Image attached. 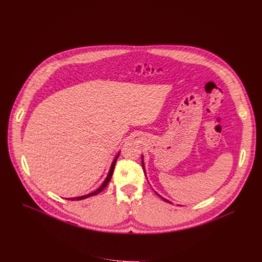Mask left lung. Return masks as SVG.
<instances>
[{
	"label": "left lung",
	"instance_id": "1",
	"mask_svg": "<svg viewBox=\"0 0 262 262\" xmlns=\"http://www.w3.org/2000/svg\"><path fill=\"white\" fill-rule=\"evenodd\" d=\"M142 166H143V169H144V163H143V158H142ZM144 172H145V170H144ZM157 195H158V194H157ZM158 196H159V195H158ZM160 197H161V196H160ZM161 198H162V197H161ZM162 199H163L164 201H166V202H169L168 200H166V199H164V198H162Z\"/></svg>",
	"mask_w": 262,
	"mask_h": 262
}]
</instances>
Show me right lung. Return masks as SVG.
<instances>
[{
  "instance_id": "1",
  "label": "right lung",
  "mask_w": 262,
  "mask_h": 262,
  "mask_svg": "<svg viewBox=\"0 0 262 262\" xmlns=\"http://www.w3.org/2000/svg\"><path fill=\"white\" fill-rule=\"evenodd\" d=\"M118 157H119V154L116 156V158L114 159V161H113V163H112V166H111V169H110V172H108V175H107V177H106V179L104 180V182H103V184L98 188V189H96L95 191H93V193H91V194H89V195H85V196H81V197H76V198H69L68 200H82V199H85V198H89V197H92V196H95V195H97V194H99L100 191H102L104 188L106 187V185L108 184V182H110V180H111V178H112V176H113V172H114V168H115V164H116V162H117V159H118Z\"/></svg>"
}]
</instances>
